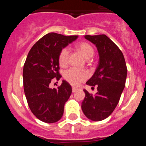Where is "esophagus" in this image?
<instances>
[{
  "instance_id": "esophagus-1",
  "label": "esophagus",
  "mask_w": 146,
  "mask_h": 146,
  "mask_svg": "<svg viewBox=\"0 0 146 146\" xmlns=\"http://www.w3.org/2000/svg\"><path fill=\"white\" fill-rule=\"evenodd\" d=\"M77 88H75V87H72V92H73V93L75 92V91H77Z\"/></svg>"
}]
</instances>
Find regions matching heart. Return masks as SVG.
<instances>
[{"label":"heart","instance_id":"1","mask_svg":"<svg viewBox=\"0 0 146 146\" xmlns=\"http://www.w3.org/2000/svg\"><path fill=\"white\" fill-rule=\"evenodd\" d=\"M77 48L78 49L82 55L86 59H90L94 53L93 47L89 44L86 42H82L77 44ZM69 50L67 47L64 48L60 51L59 55V64L60 66H64L67 64L68 58H69ZM88 77V73L86 71L82 69L71 68L66 71L64 74V77L67 81H69L72 85H77L80 82L85 80Z\"/></svg>","mask_w":146,"mask_h":146}]
</instances>
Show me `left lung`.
Here are the masks:
<instances>
[{"instance_id": "left-lung-1", "label": "left lung", "mask_w": 146, "mask_h": 146, "mask_svg": "<svg viewBox=\"0 0 146 146\" xmlns=\"http://www.w3.org/2000/svg\"><path fill=\"white\" fill-rule=\"evenodd\" d=\"M84 38L96 46L99 60L94 74L86 82L90 86H96L98 91L92 96L84 89L86 96L81 108L88 119L102 121L116 108L124 89L126 62L121 50L106 35H86Z\"/></svg>"}]
</instances>
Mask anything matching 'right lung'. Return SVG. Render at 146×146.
Instances as JSON below:
<instances>
[{
    "label": "right lung",
    "mask_w": 146,
    "mask_h": 146,
    "mask_svg": "<svg viewBox=\"0 0 146 146\" xmlns=\"http://www.w3.org/2000/svg\"><path fill=\"white\" fill-rule=\"evenodd\" d=\"M78 36L49 33L29 51L23 67V86L30 109L40 121L55 123L63 116L65 103L72 94L69 82L62 80L57 89L49 87L55 77L59 80V55Z\"/></svg>",
    "instance_id": "1"
}]
</instances>
